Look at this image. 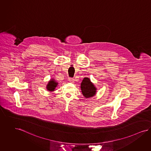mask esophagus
<instances>
[{
    "label": "esophagus",
    "mask_w": 151,
    "mask_h": 151,
    "mask_svg": "<svg viewBox=\"0 0 151 151\" xmlns=\"http://www.w3.org/2000/svg\"><path fill=\"white\" fill-rule=\"evenodd\" d=\"M69 82H74V79L73 78H69Z\"/></svg>",
    "instance_id": "esophagus-1"
}]
</instances>
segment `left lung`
Returning a JSON list of instances; mask_svg holds the SVG:
<instances>
[{
  "label": "left lung",
  "instance_id": "8db88e82",
  "mask_svg": "<svg viewBox=\"0 0 151 151\" xmlns=\"http://www.w3.org/2000/svg\"><path fill=\"white\" fill-rule=\"evenodd\" d=\"M81 88L82 95L86 98L92 97L96 93L97 88L88 78H83L81 84Z\"/></svg>",
  "mask_w": 151,
  "mask_h": 151
}]
</instances>
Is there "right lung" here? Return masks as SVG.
Instances as JSON below:
<instances>
[{
  "label": "right lung",
  "mask_w": 151,
  "mask_h": 151,
  "mask_svg": "<svg viewBox=\"0 0 151 151\" xmlns=\"http://www.w3.org/2000/svg\"><path fill=\"white\" fill-rule=\"evenodd\" d=\"M58 84V83H57L54 79H51L46 86V89L51 92L54 91L55 89Z\"/></svg>",
  "instance_id": "1"
}]
</instances>
